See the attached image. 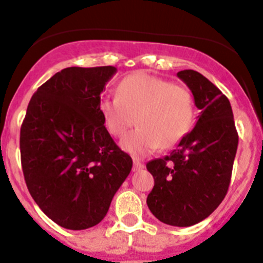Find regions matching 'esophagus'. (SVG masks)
I'll list each match as a JSON object with an SVG mask.
<instances>
[{
    "label": "esophagus",
    "mask_w": 263,
    "mask_h": 263,
    "mask_svg": "<svg viewBox=\"0 0 263 263\" xmlns=\"http://www.w3.org/2000/svg\"><path fill=\"white\" fill-rule=\"evenodd\" d=\"M133 163H134L133 171H139V170H142L143 167H145V164H143L139 159H137V158H134L133 159Z\"/></svg>",
    "instance_id": "1"
}]
</instances>
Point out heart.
I'll return each instance as SVG.
<instances>
[{
	"instance_id": "b5f03b06",
	"label": "heart",
	"mask_w": 263,
	"mask_h": 263,
	"mask_svg": "<svg viewBox=\"0 0 263 263\" xmlns=\"http://www.w3.org/2000/svg\"><path fill=\"white\" fill-rule=\"evenodd\" d=\"M99 113L106 130L117 138L137 121L139 126L121 143L136 157H145L160 146L179 145L190 134L196 117L194 95L187 87L143 71L122 79L117 96L101 97Z\"/></svg>"
}]
</instances>
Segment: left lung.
Instances as JSON below:
<instances>
[{
    "label": "left lung",
    "instance_id": "1",
    "mask_svg": "<svg viewBox=\"0 0 263 263\" xmlns=\"http://www.w3.org/2000/svg\"><path fill=\"white\" fill-rule=\"evenodd\" d=\"M191 89L200 116L171 154L150 160L154 178L148 210L167 225L191 227L203 221L224 200L229 188L238 134L229 100L194 69L178 72Z\"/></svg>",
    "mask_w": 263,
    "mask_h": 263
}]
</instances>
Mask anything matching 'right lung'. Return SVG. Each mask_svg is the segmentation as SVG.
I'll return each mask as SVG.
<instances>
[{
	"label": "right lung",
	"mask_w": 263,
	"mask_h": 263,
	"mask_svg": "<svg viewBox=\"0 0 263 263\" xmlns=\"http://www.w3.org/2000/svg\"><path fill=\"white\" fill-rule=\"evenodd\" d=\"M116 67H68L36 89L21 126L23 176L30 195L52 221L72 231L99 224L130 174L99 113Z\"/></svg>",
	"instance_id": "add662e5"
}]
</instances>
